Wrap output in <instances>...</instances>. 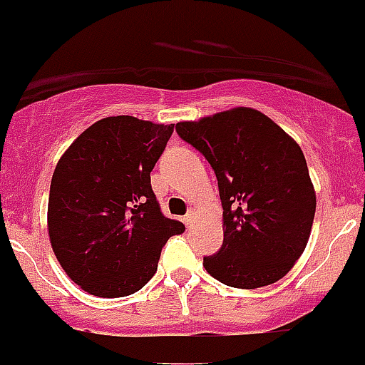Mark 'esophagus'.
<instances>
[{"label":"esophagus","mask_w":365,"mask_h":365,"mask_svg":"<svg viewBox=\"0 0 365 365\" xmlns=\"http://www.w3.org/2000/svg\"><path fill=\"white\" fill-rule=\"evenodd\" d=\"M182 222H185V224H186V227H192V225L195 224V211L190 210L188 213L185 215V218H182Z\"/></svg>","instance_id":"34e87169"}]
</instances>
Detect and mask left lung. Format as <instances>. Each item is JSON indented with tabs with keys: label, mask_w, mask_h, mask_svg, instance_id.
<instances>
[{
	"label": "left lung",
	"mask_w": 365,
	"mask_h": 365,
	"mask_svg": "<svg viewBox=\"0 0 365 365\" xmlns=\"http://www.w3.org/2000/svg\"><path fill=\"white\" fill-rule=\"evenodd\" d=\"M218 180L224 244L204 267L235 289L276 283L303 255L315 215V190L299 145L251 107L179 121Z\"/></svg>",
	"instance_id": "8db88e82"
}]
</instances>
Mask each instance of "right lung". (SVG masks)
Returning <instances> with one entry per match:
<instances>
[{"mask_svg": "<svg viewBox=\"0 0 365 365\" xmlns=\"http://www.w3.org/2000/svg\"><path fill=\"white\" fill-rule=\"evenodd\" d=\"M173 125L134 116L98 120L55 166L48 235L64 272L98 297H125L158 270L163 245L185 225L161 213L150 172Z\"/></svg>", "mask_w": 365, "mask_h": 365, "instance_id": "obj_1", "label": "right lung"}]
</instances>
